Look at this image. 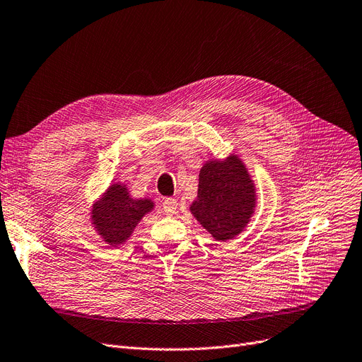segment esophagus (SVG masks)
<instances>
[{"instance_id": "obj_1", "label": "esophagus", "mask_w": 362, "mask_h": 362, "mask_svg": "<svg viewBox=\"0 0 362 362\" xmlns=\"http://www.w3.org/2000/svg\"><path fill=\"white\" fill-rule=\"evenodd\" d=\"M177 206H179L177 199H175V198H165V199L163 201V210H164L168 216L176 213Z\"/></svg>"}]
</instances>
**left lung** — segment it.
<instances>
[{
  "label": "left lung",
  "instance_id": "left-lung-1",
  "mask_svg": "<svg viewBox=\"0 0 362 362\" xmlns=\"http://www.w3.org/2000/svg\"><path fill=\"white\" fill-rule=\"evenodd\" d=\"M255 204L253 180L238 156L209 161L201 168L198 198L191 211L216 240L237 237L253 214Z\"/></svg>",
  "mask_w": 362,
  "mask_h": 362
}]
</instances>
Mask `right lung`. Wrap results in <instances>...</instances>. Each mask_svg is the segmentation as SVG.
Listing matches in <instances>:
<instances>
[{
  "label": "right lung",
  "instance_id": "right-lung-1",
  "mask_svg": "<svg viewBox=\"0 0 362 362\" xmlns=\"http://www.w3.org/2000/svg\"><path fill=\"white\" fill-rule=\"evenodd\" d=\"M152 207V201L132 199L125 186L115 183L98 204H94L93 225L107 244H122Z\"/></svg>",
  "mask_w": 362,
  "mask_h": 362
}]
</instances>
